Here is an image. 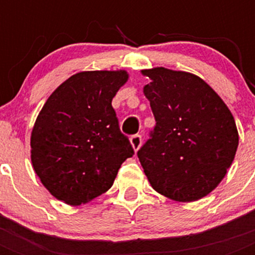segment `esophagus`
<instances>
[{
    "label": "esophagus",
    "mask_w": 255,
    "mask_h": 255,
    "mask_svg": "<svg viewBox=\"0 0 255 255\" xmlns=\"http://www.w3.org/2000/svg\"><path fill=\"white\" fill-rule=\"evenodd\" d=\"M131 144L132 147H133V149L135 151H137L140 147H141V141H143V139H141V135H139V133H136V135H132L131 136Z\"/></svg>",
    "instance_id": "34e87169"
}]
</instances>
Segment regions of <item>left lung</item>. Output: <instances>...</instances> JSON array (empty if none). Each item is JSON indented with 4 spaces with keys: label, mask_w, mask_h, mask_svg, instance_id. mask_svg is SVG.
I'll list each match as a JSON object with an SVG mask.
<instances>
[{
    "label": "left lung",
    "mask_w": 255,
    "mask_h": 255,
    "mask_svg": "<svg viewBox=\"0 0 255 255\" xmlns=\"http://www.w3.org/2000/svg\"><path fill=\"white\" fill-rule=\"evenodd\" d=\"M156 126L137 151L148 180L176 201H196L225 177L238 147L236 122L201 78L157 67L144 70Z\"/></svg>",
    "instance_id": "left-lung-1"
}]
</instances>
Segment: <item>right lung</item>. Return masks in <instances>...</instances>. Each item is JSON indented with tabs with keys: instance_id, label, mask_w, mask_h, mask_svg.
I'll list each match as a JSON object with an SVG mask.
<instances>
[{
	"instance_id": "right-lung-1",
	"label": "right lung",
	"mask_w": 255,
	"mask_h": 255,
	"mask_svg": "<svg viewBox=\"0 0 255 255\" xmlns=\"http://www.w3.org/2000/svg\"><path fill=\"white\" fill-rule=\"evenodd\" d=\"M126 71H85L50 95L31 132L34 170L54 197L81 205L107 192L135 155L122 133L112 98Z\"/></svg>"
}]
</instances>
